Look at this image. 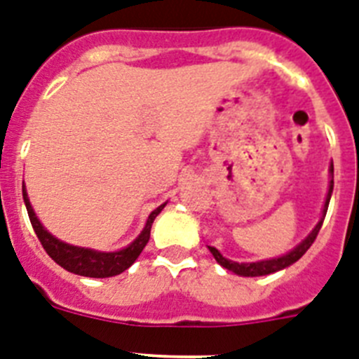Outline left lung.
I'll return each mask as SVG.
<instances>
[{
	"label": "left lung",
	"mask_w": 359,
	"mask_h": 359,
	"mask_svg": "<svg viewBox=\"0 0 359 359\" xmlns=\"http://www.w3.org/2000/svg\"><path fill=\"white\" fill-rule=\"evenodd\" d=\"M329 172H331V182H329V190H327V196H325V203H323V208H322V217L318 219V223L313 230L307 233V237L304 241L294 246L293 250H290L287 253L284 255H278L273 257V259H264V261H257V262H236V261H230L226 257L221 255L217 248L214 246H208L210 253L214 255V259L217 261V264H221L223 268H226L228 271L231 273L239 275V277H262V275H269V273H275V271H280V269L287 268V266L294 264V262L311 248V244L315 243L316 236H318L320 228H322L323 223V217L327 214V207H329V201H331V194H332V187H334V182H332V174H334V167H329Z\"/></svg>",
	"instance_id": "8db88e82"
}]
</instances>
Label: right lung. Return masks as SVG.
I'll use <instances>...</instances> for the list:
<instances>
[{
    "label": "right lung",
    "mask_w": 359,
    "mask_h": 359,
    "mask_svg": "<svg viewBox=\"0 0 359 359\" xmlns=\"http://www.w3.org/2000/svg\"><path fill=\"white\" fill-rule=\"evenodd\" d=\"M23 199L32 226H34V231H36V236L39 237L41 244H43V248L46 250V253H48L61 268L69 271V273L82 275V277L91 278L115 277V275H120L122 271H126V269L138 259L142 250L145 248V244L149 243L152 223H154L156 215L160 214L165 208V205H167V203H163V205H160L156 210H152L151 214H149L147 223H145L144 230L140 231V236L136 237L131 244H128L126 248L116 250V252H98V250L93 248L73 246V244H68L65 243V241L57 239L55 236H52V233L41 224L39 219H37L36 212H34V208H32L30 205V199H28L25 185Z\"/></svg>",
    "instance_id": "obj_1"
}]
</instances>
